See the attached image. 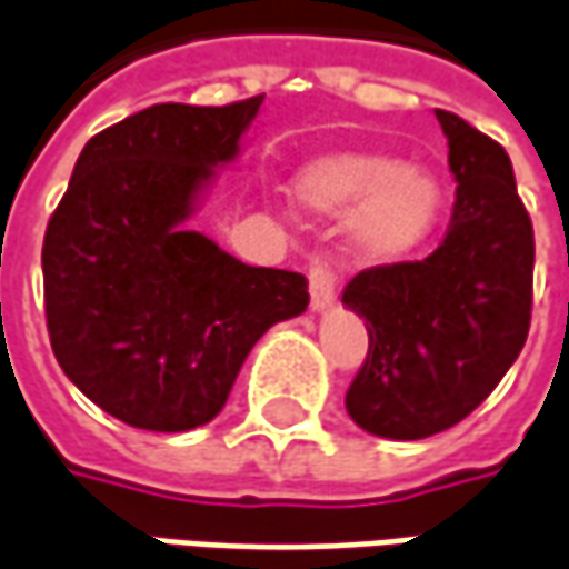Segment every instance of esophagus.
Returning a JSON list of instances; mask_svg holds the SVG:
<instances>
[{"label":"esophagus","instance_id":"1","mask_svg":"<svg viewBox=\"0 0 569 569\" xmlns=\"http://www.w3.org/2000/svg\"><path fill=\"white\" fill-rule=\"evenodd\" d=\"M308 286H311V308L315 311H323L333 305L336 296V273L327 261L315 258L311 268H308Z\"/></svg>","mask_w":569,"mask_h":569}]
</instances>
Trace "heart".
Wrapping results in <instances>:
<instances>
[{
    "label": "heart",
    "mask_w": 569,
    "mask_h": 569,
    "mask_svg": "<svg viewBox=\"0 0 569 569\" xmlns=\"http://www.w3.org/2000/svg\"><path fill=\"white\" fill-rule=\"evenodd\" d=\"M299 202L317 214H350L351 239L367 258H401L423 246L446 211V189L427 168L382 152L315 158L296 177Z\"/></svg>",
    "instance_id": "b5f03b06"
}]
</instances>
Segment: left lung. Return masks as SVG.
Returning a JSON list of instances; mask_svg holds the SVG:
<instances>
[{"label": "left lung", "instance_id": "obj_1", "mask_svg": "<svg viewBox=\"0 0 569 569\" xmlns=\"http://www.w3.org/2000/svg\"><path fill=\"white\" fill-rule=\"evenodd\" d=\"M455 173L446 239L423 261L361 270L342 305L370 349L346 392L349 417L382 439H427L461 423L517 361L532 311V220L508 152L436 108Z\"/></svg>", "mask_w": 569, "mask_h": 569}]
</instances>
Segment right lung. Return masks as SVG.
<instances>
[{"mask_svg":"<svg viewBox=\"0 0 569 569\" xmlns=\"http://www.w3.org/2000/svg\"><path fill=\"white\" fill-rule=\"evenodd\" d=\"M264 96L164 102L83 146L42 239L46 327L68 380L137 430H196L273 323L308 308L296 270L252 268L187 230Z\"/></svg>","mask_w":569,"mask_h":569,"instance_id":"right-lung-1","label":"right lung"}]
</instances>
